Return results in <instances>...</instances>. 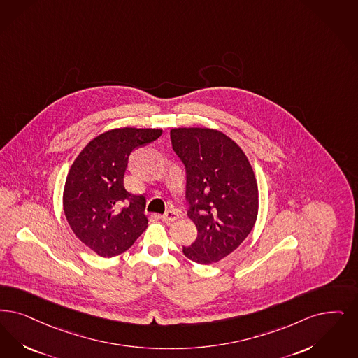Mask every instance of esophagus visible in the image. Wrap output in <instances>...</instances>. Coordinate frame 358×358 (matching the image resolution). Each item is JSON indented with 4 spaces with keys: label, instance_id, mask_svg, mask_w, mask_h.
<instances>
[{
    "label": "esophagus",
    "instance_id": "esophagus-1",
    "mask_svg": "<svg viewBox=\"0 0 358 358\" xmlns=\"http://www.w3.org/2000/svg\"><path fill=\"white\" fill-rule=\"evenodd\" d=\"M178 217H180V215H178V212H176V210H168L165 215H161L162 221H164V222H168V224L176 221Z\"/></svg>",
    "mask_w": 358,
    "mask_h": 358
}]
</instances>
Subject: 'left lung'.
<instances>
[{"mask_svg": "<svg viewBox=\"0 0 358 358\" xmlns=\"http://www.w3.org/2000/svg\"><path fill=\"white\" fill-rule=\"evenodd\" d=\"M171 140L185 166L187 215L199 231L182 252L189 259L209 265L236 250L255 227V173L241 148L218 130L172 129Z\"/></svg>", "mask_w": 358, "mask_h": 358, "instance_id": "obj_1", "label": "left lung"}]
</instances>
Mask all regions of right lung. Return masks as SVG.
Listing matches in <instances>:
<instances>
[{"label": "right lung", "instance_id": "right-lung-1", "mask_svg": "<svg viewBox=\"0 0 358 358\" xmlns=\"http://www.w3.org/2000/svg\"><path fill=\"white\" fill-rule=\"evenodd\" d=\"M159 129L109 130L74 159L64 190V212L74 234L101 257L128 250L148 228L143 196L124 186L134 149L153 143Z\"/></svg>", "mask_w": 358, "mask_h": 358}]
</instances>
